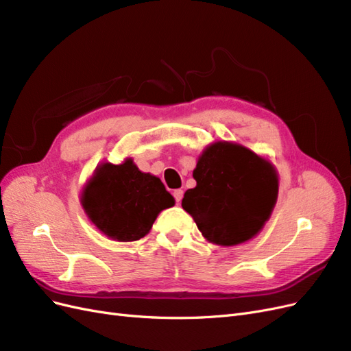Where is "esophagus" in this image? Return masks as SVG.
I'll list each match as a JSON object with an SVG mask.
<instances>
[{
	"label": "esophagus",
	"mask_w": 351,
	"mask_h": 351,
	"mask_svg": "<svg viewBox=\"0 0 351 351\" xmlns=\"http://www.w3.org/2000/svg\"><path fill=\"white\" fill-rule=\"evenodd\" d=\"M183 195H184V192H183L182 189H177V190H174L173 196H174V199H176L177 204H180V202H182V199H183Z\"/></svg>",
	"instance_id": "esophagus-1"
}]
</instances>
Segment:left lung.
<instances>
[{
    "label": "left lung",
    "instance_id": "obj_1",
    "mask_svg": "<svg viewBox=\"0 0 351 351\" xmlns=\"http://www.w3.org/2000/svg\"><path fill=\"white\" fill-rule=\"evenodd\" d=\"M182 206L208 241L236 246L253 239L272 214L278 174L267 159L231 142H215L202 152Z\"/></svg>",
    "mask_w": 351,
    "mask_h": 351
}]
</instances>
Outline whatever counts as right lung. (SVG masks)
<instances>
[{"instance_id":"add662e5","label":"right lung","mask_w":351,"mask_h":351,"mask_svg":"<svg viewBox=\"0 0 351 351\" xmlns=\"http://www.w3.org/2000/svg\"><path fill=\"white\" fill-rule=\"evenodd\" d=\"M80 202L95 227L117 241L145 237L159 212L176 204L161 180L142 173L132 158L97 167Z\"/></svg>"}]
</instances>
